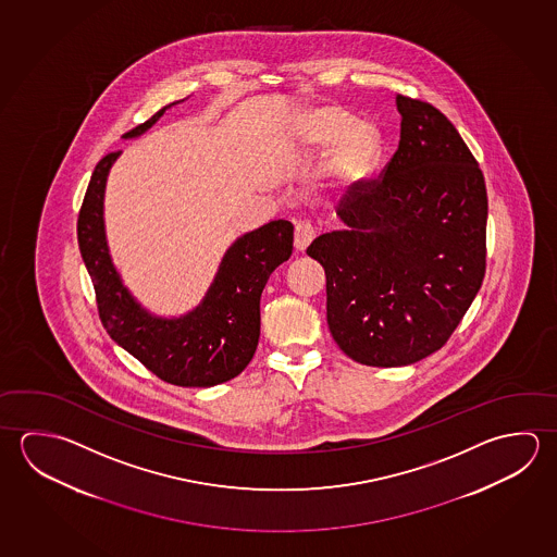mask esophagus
<instances>
[{
    "label": "esophagus",
    "mask_w": 557,
    "mask_h": 557,
    "mask_svg": "<svg viewBox=\"0 0 557 557\" xmlns=\"http://www.w3.org/2000/svg\"><path fill=\"white\" fill-rule=\"evenodd\" d=\"M312 238H314V228H312L311 223L299 221L295 225V250L305 252L307 246L311 245Z\"/></svg>",
    "instance_id": "1"
}]
</instances>
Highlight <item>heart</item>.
Here are the masks:
<instances>
[{
  "instance_id": "heart-1",
  "label": "heart",
  "mask_w": 557,
  "mask_h": 557,
  "mask_svg": "<svg viewBox=\"0 0 557 557\" xmlns=\"http://www.w3.org/2000/svg\"><path fill=\"white\" fill-rule=\"evenodd\" d=\"M297 140L305 150L326 148L321 177L329 186L348 187L370 174L380 150V137L368 121H354L334 106L311 108L297 119Z\"/></svg>"
}]
</instances>
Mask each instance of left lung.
<instances>
[{
	"mask_svg": "<svg viewBox=\"0 0 557 557\" xmlns=\"http://www.w3.org/2000/svg\"><path fill=\"white\" fill-rule=\"evenodd\" d=\"M400 140L383 176L351 187L344 228L307 255L326 274V321L341 350L373 368L440 350L485 275L487 191L438 109L397 96Z\"/></svg>",
	"mask_w": 557,
	"mask_h": 557,
	"instance_id": "obj_1",
	"label": "left lung"
}]
</instances>
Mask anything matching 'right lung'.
I'll list each match as a JSON object with an SVG mask.
<instances>
[{
  "mask_svg": "<svg viewBox=\"0 0 557 557\" xmlns=\"http://www.w3.org/2000/svg\"><path fill=\"white\" fill-rule=\"evenodd\" d=\"M184 101V99H182ZM123 135H145L166 109ZM121 152L99 160L78 219V245L98 295L101 322L121 348L160 380L180 387H213L233 380L255 356L260 338V297L277 265L289 260L293 225L270 221L226 248L203 299L180 317L148 311L131 293L111 258L106 233V186Z\"/></svg>",
  "mask_w": 557,
  "mask_h": 557,
  "instance_id": "obj_1",
  "label": "right lung"
}]
</instances>
